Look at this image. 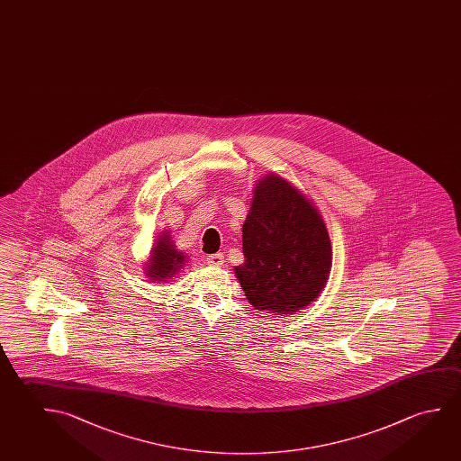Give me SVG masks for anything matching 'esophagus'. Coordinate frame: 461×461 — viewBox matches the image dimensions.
<instances>
[{
    "label": "esophagus",
    "instance_id": "obj_1",
    "mask_svg": "<svg viewBox=\"0 0 461 461\" xmlns=\"http://www.w3.org/2000/svg\"><path fill=\"white\" fill-rule=\"evenodd\" d=\"M223 262H225L223 254H211V256L205 257V263L211 267H221Z\"/></svg>",
    "mask_w": 461,
    "mask_h": 461
}]
</instances>
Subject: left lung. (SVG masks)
<instances>
[{
	"label": "left lung",
	"instance_id": "left-lung-1",
	"mask_svg": "<svg viewBox=\"0 0 461 461\" xmlns=\"http://www.w3.org/2000/svg\"><path fill=\"white\" fill-rule=\"evenodd\" d=\"M246 262L236 267L244 295L257 310H302L322 291L332 250L316 207L277 176L258 182L242 227Z\"/></svg>",
	"mask_w": 461,
	"mask_h": 461
}]
</instances>
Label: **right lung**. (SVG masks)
I'll return each instance as SVG.
<instances>
[{
    "label": "right lung",
    "mask_w": 461,
    "mask_h": 461,
    "mask_svg": "<svg viewBox=\"0 0 461 461\" xmlns=\"http://www.w3.org/2000/svg\"><path fill=\"white\" fill-rule=\"evenodd\" d=\"M184 262V254L178 252L176 246L172 244L169 234L163 233L158 238L153 254L149 257L147 275L155 281L169 279V277H174L178 269L182 268Z\"/></svg>",
    "instance_id": "obj_1"
}]
</instances>
